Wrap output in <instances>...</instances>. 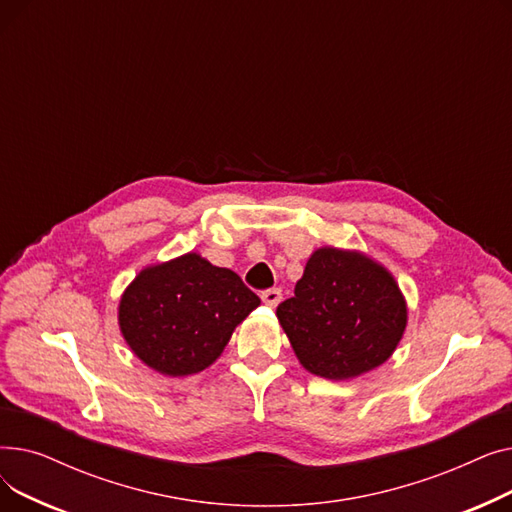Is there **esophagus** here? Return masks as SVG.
Listing matches in <instances>:
<instances>
[{
	"label": "esophagus",
	"mask_w": 512,
	"mask_h": 512,
	"mask_svg": "<svg viewBox=\"0 0 512 512\" xmlns=\"http://www.w3.org/2000/svg\"><path fill=\"white\" fill-rule=\"evenodd\" d=\"M261 301L267 305V307H278V303L282 301V290L280 288H270L261 292Z\"/></svg>",
	"instance_id": "1"
}]
</instances>
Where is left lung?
<instances>
[{
	"instance_id": "8db88e82",
	"label": "left lung",
	"mask_w": 512,
	"mask_h": 512,
	"mask_svg": "<svg viewBox=\"0 0 512 512\" xmlns=\"http://www.w3.org/2000/svg\"><path fill=\"white\" fill-rule=\"evenodd\" d=\"M280 326L301 365L319 378L351 380L386 363L407 328V303L384 265L359 251L317 249Z\"/></svg>"
}]
</instances>
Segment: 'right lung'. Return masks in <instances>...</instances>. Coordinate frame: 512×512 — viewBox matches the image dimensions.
Segmentation results:
<instances>
[{
  "mask_svg": "<svg viewBox=\"0 0 512 512\" xmlns=\"http://www.w3.org/2000/svg\"><path fill=\"white\" fill-rule=\"evenodd\" d=\"M259 303L238 274L186 253L139 272L122 294L118 324L145 365L182 378L218 359Z\"/></svg>",
  "mask_w": 512,
  "mask_h": 512,
  "instance_id": "right-lung-1",
  "label": "right lung"
}]
</instances>
